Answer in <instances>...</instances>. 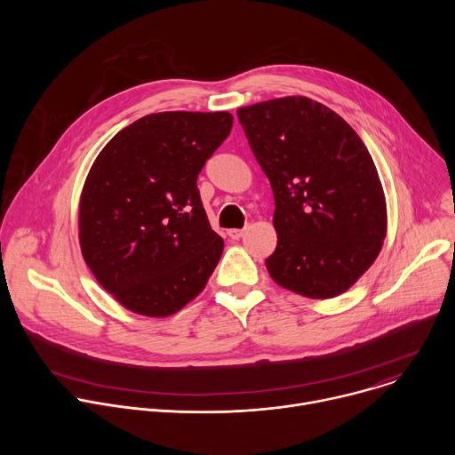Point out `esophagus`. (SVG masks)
I'll return each instance as SVG.
<instances>
[{"label":"esophagus","mask_w":455,"mask_h":455,"mask_svg":"<svg viewBox=\"0 0 455 455\" xmlns=\"http://www.w3.org/2000/svg\"><path fill=\"white\" fill-rule=\"evenodd\" d=\"M227 234L230 239H239L244 235V228H230Z\"/></svg>","instance_id":"1"}]
</instances>
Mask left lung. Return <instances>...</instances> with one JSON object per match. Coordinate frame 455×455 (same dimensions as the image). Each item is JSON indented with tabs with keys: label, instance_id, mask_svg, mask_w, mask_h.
<instances>
[{
	"label": "left lung",
	"instance_id": "8db88e82",
	"mask_svg": "<svg viewBox=\"0 0 455 455\" xmlns=\"http://www.w3.org/2000/svg\"><path fill=\"white\" fill-rule=\"evenodd\" d=\"M237 118L274 190L270 277L307 299L347 291L387 234L385 194L365 144L340 115L302 95L239 108Z\"/></svg>",
	"mask_w": 455,
	"mask_h": 455
}]
</instances>
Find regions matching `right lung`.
I'll list each match as a JSON object with an SVG mask.
<instances>
[{
  "label": "right lung",
  "mask_w": 455,
  "mask_h": 455,
  "mask_svg": "<svg viewBox=\"0 0 455 455\" xmlns=\"http://www.w3.org/2000/svg\"><path fill=\"white\" fill-rule=\"evenodd\" d=\"M228 111H164L118 132L79 204V243L99 284L129 311L164 318L196 299L223 253L196 185L230 135Z\"/></svg>",
  "instance_id": "add662e5"
}]
</instances>
